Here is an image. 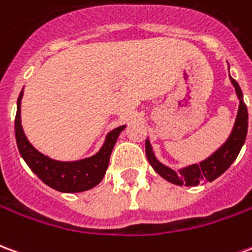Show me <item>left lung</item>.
<instances>
[{
  "label": "left lung",
  "instance_id": "left-lung-1",
  "mask_svg": "<svg viewBox=\"0 0 252 252\" xmlns=\"http://www.w3.org/2000/svg\"><path fill=\"white\" fill-rule=\"evenodd\" d=\"M229 78H231V82L233 83L236 94H238L239 99H240L238 117H236L233 131L229 139L227 140V143L220 150H217L212 157H209L204 162H201L200 164H191L189 167L181 170L180 173H177V171L166 167V166H163L160 162L157 160L153 153L151 144H150L148 140H146V155H147L148 162L153 166L154 170L160 177H163L164 180H167L174 185L180 186H195L201 184V182H205V181L211 182V181L216 180L217 177H220L233 163V160L238 158L239 153H240V150H242L244 142H246V136H247L249 112H247V106H246L243 101L242 89L232 77Z\"/></svg>",
  "mask_w": 252,
  "mask_h": 252
}]
</instances>
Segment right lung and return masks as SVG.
<instances>
[{
	"label": "right lung",
	"instance_id": "add662e5",
	"mask_svg": "<svg viewBox=\"0 0 252 252\" xmlns=\"http://www.w3.org/2000/svg\"><path fill=\"white\" fill-rule=\"evenodd\" d=\"M23 92L17 99V113L14 120V132L17 147L30 169L40 178L46 185L63 193H78L85 191L98 185L104 178L105 171L109 164L112 150L124 126L116 128L106 136L105 144L94 157L78 162H58L40 154L25 137L21 119H20V104Z\"/></svg>",
	"mask_w": 252,
	"mask_h": 252
}]
</instances>
